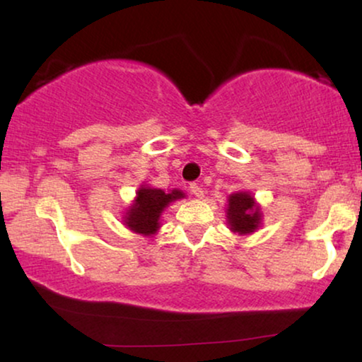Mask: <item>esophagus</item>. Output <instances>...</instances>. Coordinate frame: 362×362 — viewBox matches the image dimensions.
<instances>
[{"label":"esophagus","mask_w":362,"mask_h":362,"mask_svg":"<svg viewBox=\"0 0 362 362\" xmlns=\"http://www.w3.org/2000/svg\"><path fill=\"white\" fill-rule=\"evenodd\" d=\"M189 189H191V192H192V194H194L196 197H202V196H204V191H202V186L197 185V182H191Z\"/></svg>","instance_id":"obj_1"}]
</instances>
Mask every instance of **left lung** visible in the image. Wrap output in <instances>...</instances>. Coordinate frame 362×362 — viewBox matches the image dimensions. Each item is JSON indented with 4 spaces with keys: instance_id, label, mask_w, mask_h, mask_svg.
<instances>
[{
    "instance_id": "8db88e82",
    "label": "left lung",
    "mask_w": 362,
    "mask_h": 362,
    "mask_svg": "<svg viewBox=\"0 0 362 362\" xmlns=\"http://www.w3.org/2000/svg\"><path fill=\"white\" fill-rule=\"evenodd\" d=\"M227 217H229L230 229L239 234H250L260 224V212L249 192H235L229 196Z\"/></svg>"
}]
</instances>
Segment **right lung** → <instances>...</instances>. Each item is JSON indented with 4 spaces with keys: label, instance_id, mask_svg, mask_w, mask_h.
<instances>
[{
    "label": "right lung",
    "instance_id": "add662e5",
    "mask_svg": "<svg viewBox=\"0 0 362 362\" xmlns=\"http://www.w3.org/2000/svg\"><path fill=\"white\" fill-rule=\"evenodd\" d=\"M185 197L181 191H171L165 192L161 189H155V187H140L136 194L135 204L130 207L127 212L125 224L130 227L132 230L138 232V234L150 235L155 234L158 227H160L161 211L170 204L171 201L181 199Z\"/></svg>",
    "mask_w": 362,
    "mask_h": 362
}]
</instances>
